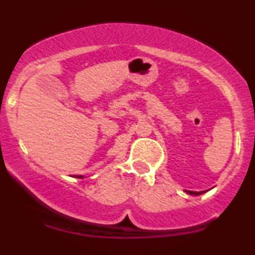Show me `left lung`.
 Returning a JSON list of instances; mask_svg holds the SVG:
<instances>
[{
    "mask_svg": "<svg viewBox=\"0 0 255 255\" xmlns=\"http://www.w3.org/2000/svg\"><path fill=\"white\" fill-rule=\"evenodd\" d=\"M187 193H188V194H192V195H199V194H203V193H204L205 191H203V192H192V191H186Z\"/></svg>",
    "mask_w": 255,
    "mask_h": 255,
    "instance_id": "obj_1",
    "label": "left lung"
}]
</instances>
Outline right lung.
<instances>
[{"label":"right lung","mask_w":255,"mask_h":255,"mask_svg":"<svg viewBox=\"0 0 255 255\" xmlns=\"http://www.w3.org/2000/svg\"><path fill=\"white\" fill-rule=\"evenodd\" d=\"M77 177H78V178H83V176H77Z\"/></svg>","instance_id":"1"}]
</instances>
